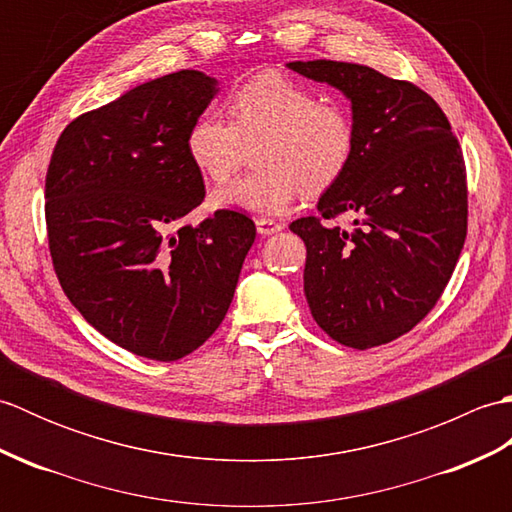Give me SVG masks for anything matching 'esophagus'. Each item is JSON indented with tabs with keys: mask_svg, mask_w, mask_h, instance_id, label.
<instances>
[{
	"mask_svg": "<svg viewBox=\"0 0 512 512\" xmlns=\"http://www.w3.org/2000/svg\"><path fill=\"white\" fill-rule=\"evenodd\" d=\"M255 224H257V233L259 235H275V233L281 231V228H284L279 222L268 220V217H259Z\"/></svg>",
	"mask_w": 512,
	"mask_h": 512,
	"instance_id": "obj_1",
	"label": "esophagus"
}]
</instances>
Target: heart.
I'll return each instance as SVG.
<instances>
[{
    "label": "heart",
    "mask_w": 512,
    "mask_h": 512,
    "mask_svg": "<svg viewBox=\"0 0 512 512\" xmlns=\"http://www.w3.org/2000/svg\"><path fill=\"white\" fill-rule=\"evenodd\" d=\"M231 121L204 114L187 134V154L206 180L224 184L253 149L259 171L213 193L217 209L281 215L303 191L321 193L343 178L356 151L350 107L319 99L277 72L250 76L228 96Z\"/></svg>",
    "instance_id": "b5f03b06"
}]
</instances>
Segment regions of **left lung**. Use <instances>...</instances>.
I'll list each match as a JSON object with an SVG mask.
<instances>
[{
    "instance_id": "1",
    "label": "left lung",
    "mask_w": 512,
    "mask_h": 512,
    "mask_svg": "<svg viewBox=\"0 0 512 512\" xmlns=\"http://www.w3.org/2000/svg\"><path fill=\"white\" fill-rule=\"evenodd\" d=\"M352 103L356 151L325 191L321 217L290 224L306 244L303 292L319 328L367 350L427 317L447 288L466 239V169L440 105L409 81L343 61H292ZM350 212L352 229L323 219Z\"/></svg>"
}]
</instances>
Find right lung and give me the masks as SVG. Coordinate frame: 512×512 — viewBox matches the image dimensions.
<instances>
[{
	"instance_id": "add662e5",
	"label": "right lung",
	"mask_w": 512,
	"mask_h": 512,
	"mask_svg": "<svg viewBox=\"0 0 512 512\" xmlns=\"http://www.w3.org/2000/svg\"><path fill=\"white\" fill-rule=\"evenodd\" d=\"M217 81L180 70L136 85L63 129L46 173V224L65 297L105 339L178 361L220 328L255 224L204 200L187 134Z\"/></svg>"
}]
</instances>
